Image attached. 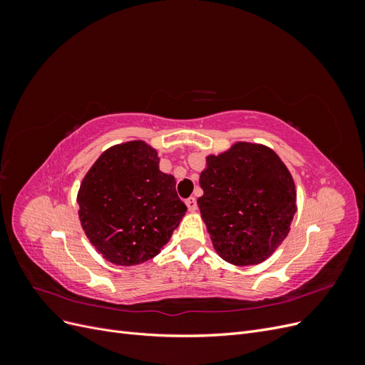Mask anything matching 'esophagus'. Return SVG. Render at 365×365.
I'll return each instance as SVG.
<instances>
[{
  "instance_id": "esophagus-1",
  "label": "esophagus",
  "mask_w": 365,
  "mask_h": 365,
  "mask_svg": "<svg viewBox=\"0 0 365 365\" xmlns=\"http://www.w3.org/2000/svg\"><path fill=\"white\" fill-rule=\"evenodd\" d=\"M185 205H187V208H189V212H192V213L197 210V204H196V200L193 196L189 197V200H185Z\"/></svg>"
}]
</instances>
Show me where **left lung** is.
Segmentation results:
<instances>
[{"label": "left lung", "instance_id": "8db88e82", "mask_svg": "<svg viewBox=\"0 0 365 365\" xmlns=\"http://www.w3.org/2000/svg\"><path fill=\"white\" fill-rule=\"evenodd\" d=\"M205 161L197 207L213 248L236 267L264 262L288 236L297 212L291 172L272 149L247 141Z\"/></svg>", "mask_w": 365, "mask_h": 365}]
</instances>
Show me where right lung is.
Here are the masks:
<instances>
[{"instance_id": "add662e5", "label": "right lung", "mask_w": 365, "mask_h": 365, "mask_svg": "<svg viewBox=\"0 0 365 365\" xmlns=\"http://www.w3.org/2000/svg\"><path fill=\"white\" fill-rule=\"evenodd\" d=\"M158 152L141 140L106 149L77 192L79 219L98 254L114 264H140L163 250L187 212Z\"/></svg>"}]
</instances>
